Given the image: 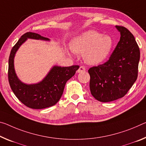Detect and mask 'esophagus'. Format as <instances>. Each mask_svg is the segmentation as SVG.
Segmentation results:
<instances>
[{"instance_id": "obj_1", "label": "esophagus", "mask_w": 146, "mask_h": 146, "mask_svg": "<svg viewBox=\"0 0 146 146\" xmlns=\"http://www.w3.org/2000/svg\"><path fill=\"white\" fill-rule=\"evenodd\" d=\"M86 71L85 67L82 66H80V68H79V69H78L77 72H78V73H82V72H84V71Z\"/></svg>"}]
</instances>
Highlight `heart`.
Returning a JSON list of instances; mask_svg holds the SVG:
<instances>
[{
	"label": "heart",
	"instance_id": "obj_1",
	"mask_svg": "<svg viewBox=\"0 0 146 146\" xmlns=\"http://www.w3.org/2000/svg\"><path fill=\"white\" fill-rule=\"evenodd\" d=\"M113 45L109 36H103L90 31L75 38L71 41V48L78 54H84L85 61L89 64H98L105 60Z\"/></svg>",
	"mask_w": 146,
	"mask_h": 146
}]
</instances>
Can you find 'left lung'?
Returning a JSON list of instances; mask_svg holds the SVG:
<instances>
[{"label":"left lung","instance_id":"obj_1","mask_svg":"<svg viewBox=\"0 0 146 146\" xmlns=\"http://www.w3.org/2000/svg\"><path fill=\"white\" fill-rule=\"evenodd\" d=\"M115 27L121 37L109 59L88 69L91 94L104 103L123 98L138 77L139 47L128 29L123 26Z\"/></svg>","mask_w":146,"mask_h":146}]
</instances>
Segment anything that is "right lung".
I'll list each match as a JSON object with an SVG mask.
<instances>
[{"label":"right lung","mask_w":146,"mask_h":146,"mask_svg":"<svg viewBox=\"0 0 146 146\" xmlns=\"http://www.w3.org/2000/svg\"><path fill=\"white\" fill-rule=\"evenodd\" d=\"M27 38L49 40L34 32H28L23 34L11 48L8 60V80L11 90L17 99L27 107L42 109L54 105L60 100L67 81L73 77L79 66L69 67L54 66L42 81L36 84H25L16 75L13 58L22 43Z\"/></svg>","instance_id":"add662e5"}]
</instances>
